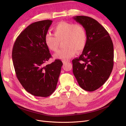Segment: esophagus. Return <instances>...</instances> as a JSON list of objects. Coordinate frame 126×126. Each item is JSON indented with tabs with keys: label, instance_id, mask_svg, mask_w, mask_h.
Segmentation results:
<instances>
[{
	"label": "esophagus",
	"instance_id": "obj_1",
	"mask_svg": "<svg viewBox=\"0 0 126 126\" xmlns=\"http://www.w3.org/2000/svg\"><path fill=\"white\" fill-rule=\"evenodd\" d=\"M63 65H64V64H66L67 63H68V62L66 60H64V61H63Z\"/></svg>",
	"mask_w": 126,
	"mask_h": 126
}]
</instances>
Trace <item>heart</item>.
<instances>
[{"instance_id": "1", "label": "heart", "mask_w": 126, "mask_h": 126, "mask_svg": "<svg viewBox=\"0 0 126 126\" xmlns=\"http://www.w3.org/2000/svg\"><path fill=\"white\" fill-rule=\"evenodd\" d=\"M54 35L47 33L45 37V43L47 48L52 51L58 49L59 40L64 39V48L60 49L54 55L55 59L67 60L77 52L85 49L87 41L85 28L80 25L61 21L53 28Z\"/></svg>"}]
</instances>
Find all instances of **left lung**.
I'll return each instance as SVG.
<instances>
[{"instance_id":"obj_1","label":"left lung","mask_w":126,"mask_h":126,"mask_svg":"<svg viewBox=\"0 0 126 126\" xmlns=\"http://www.w3.org/2000/svg\"><path fill=\"white\" fill-rule=\"evenodd\" d=\"M86 30L87 41L82 54L72 60L73 73L81 88L93 91L104 84L113 66V45L109 33L94 19L74 17Z\"/></svg>"}]
</instances>
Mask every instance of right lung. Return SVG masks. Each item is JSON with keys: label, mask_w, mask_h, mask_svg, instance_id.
Listing matches in <instances>:
<instances>
[{"label": "right lung", "mask_w": 126, "mask_h": 126, "mask_svg": "<svg viewBox=\"0 0 126 126\" xmlns=\"http://www.w3.org/2000/svg\"><path fill=\"white\" fill-rule=\"evenodd\" d=\"M51 20L30 24L18 36L12 51L17 78L33 96L47 97L54 92L63 66L59 59L45 66L51 55L45 43Z\"/></svg>", "instance_id": "right-lung-1"}]
</instances>
